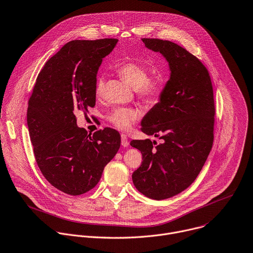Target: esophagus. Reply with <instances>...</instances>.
<instances>
[{
  "label": "esophagus",
  "instance_id": "1",
  "mask_svg": "<svg viewBox=\"0 0 253 253\" xmlns=\"http://www.w3.org/2000/svg\"><path fill=\"white\" fill-rule=\"evenodd\" d=\"M121 145L126 148L129 146V141L127 139V136L125 134H121Z\"/></svg>",
  "mask_w": 253,
  "mask_h": 253
}]
</instances>
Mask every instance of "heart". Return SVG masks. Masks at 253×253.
<instances>
[{"label": "heart", "mask_w": 253, "mask_h": 253, "mask_svg": "<svg viewBox=\"0 0 253 253\" xmlns=\"http://www.w3.org/2000/svg\"><path fill=\"white\" fill-rule=\"evenodd\" d=\"M120 76L129 84V85L137 91V93L149 100H156L162 92L161 80H149L148 70L135 62H127L121 65L118 69ZM104 89V78L99 77L96 81L95 93L100 96ZM137 119V112L131 108L118 107L114 109L108 116V120L116 128L120 130L129 129L134 121Z\"/></svg>", "instance_id": "1"}]
</instances>
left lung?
<instances>
[{"label": "left lung", "instance_id": "left-lung-1", "mask_svg": "<svg viewBox=\"0 0 253 253\" xmlns=\"http://www.w3.org/2000/svg\"><path fill=\"white\" fill-rule=\"evenodd\" d=\"M142 42L167 60L170 76L141 121L142 132L163 141L156 146L150 139L130 142L143 156L132 180L140 193L160 201L185 191L203 169L213 141V91L208 69L184 47L157 39Z\"/></svg>", "mask_w": 253, "mask_h": 253}]
</instances>
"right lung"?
<instances>
[{"label":"right lung","mask_w":253,"mask_h":253,"mask_svg":"<svg viewBox=\"0 0 253 253\" xmlns=\"http://www.w3.org/2000/svg\"><path fill=\"white\" fill-rule=\"evenodd\" d=\"M117 42H67L46 61L29 100L27 122L37 164L47 182L67 195L93 189L120 148L117 131L105 128L91 135L75 117L95 105L99 66Z\"/></svg>","instance_id":"right-lung-1"}]
</instances>
